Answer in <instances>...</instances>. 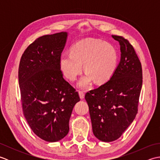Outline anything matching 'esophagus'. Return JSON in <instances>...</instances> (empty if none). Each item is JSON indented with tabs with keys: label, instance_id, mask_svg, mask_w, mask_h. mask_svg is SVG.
<instances>
[{
	"label": "esophagus",
	"instance_id": "obj_1",
	"mask_svg": "<svg viewBox=\"0 0 160 160\" xmlns=\"http://www.w3.org/2000/svg\"><path fill=\"white\" fill-rule=\"evenodd\" d=\"M78 93H79V96H80V99H84V93H83V91H79V92H78Z\"/></svg>",
	"mask_w": 160,
	"mask_h": 160
}]
</instances>
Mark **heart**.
Returning <instances> with one entry per match:
<instances>
[{"instance_id":"b5f03b06","label":"heart","mask_w":160,"mask_h":160,"mask_svg":"<svg viewBox=\"0 0 160 160\" xmlns=\"http://www.w3.org/2000/svg\"><path fill=\"white\" fill-rule=\"evenodd\" d=\"M118 61V51L113 45L100 39L87 38L74 44L71 53L62 54L59 59V67L64 76L74 81L84 64L87 73L78 85L85 88L93 80L102 84L109 80L116 70Z\"/></svg>"}]
</instances>
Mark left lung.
<instances>
[{"label":"left lung","mask_w":160,"mask_h":160,"mask_svg":"<svg viewBox=\"0 0 160 160\" xmlns=\"http://www.w3.org/2000/svg\"><path fill=\"white\" fill-rule=\"evenodd\" d=\"M120 45V61L109 80L85 95L93 132L110 142L120 138L136 116L142 86V65L127 40L112 36Z\"/></svg>","instance_id":"obj_1"}]
</instances>
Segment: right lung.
Listing matches in <instances>:
<instances>
[{
	"label": "right lung",
	"instance_id": "1",
	"mask_svg": "<svg viewBox=\"0 0 160 160\" xmlns=\"http://www.w3.org/2000/svg\"><path fill=\"white\" fill-rule=\"evenodd\" d=\"M67 37V32L40 37L26 49L19 64L24 115L37 136L49 142L68 134L73 108L80 100L59 67Z\"/></svg>",
	"mask_w": 160,
	"mask_h": 160
}]
</instances>
